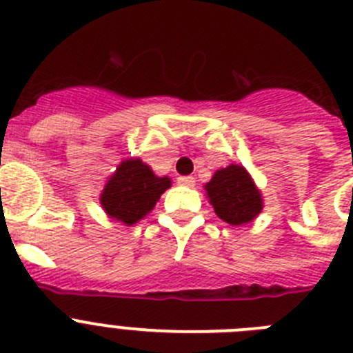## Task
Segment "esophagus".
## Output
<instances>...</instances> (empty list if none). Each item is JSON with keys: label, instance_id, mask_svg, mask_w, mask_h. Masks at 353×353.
Here are the masks:
<instances>
[{"label": "esophagus", "instance_id": "obj_1", "mask_svg": "<svg viewBox=\"0 0 353 353\" xmlns=\"http://www.w3.org/2000/svg\"><path fill=\"white\" fill-rule=\"evenodd\" d=\"M177 183H179L181 186H188V188H192L193 184H195V177H193V176H181V177H177Z\"/></svg>", "mask_w": 353, "mask_h": 353}]
</instances>
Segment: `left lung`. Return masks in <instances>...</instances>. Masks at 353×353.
<instances>
[{
  "instance_id": "left-lung-1",
  "label": "left lung",
  "mask_w": 353,
  "mask_h": 353,
  "mask_svg": "<svg viewBox=\"0 0 353 353\" xmlns=\"http://www.w3.org/2000/svg\"><path fill=\"white\" fill-rule=\"evenodd\" d=\"M204 188L218 218L230 225L250 223L262 211L260 190L243 165L232 163L216 170Z\"/></svg>"
}]
</instances>
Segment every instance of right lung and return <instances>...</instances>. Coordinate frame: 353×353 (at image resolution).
Returning <instances> with one entry per match:
<instances>
[{"label":"right lung","instance_id":"1","mask_svg":"<svg viewBox=\"0 0 353 353\" xmlns=\"http://www.w3.org/2000/svg\"><path fill=\"white\" fill-rule=\"evenodd\" d=\"M167 188H170L169 177L154 176L151 167L144 161L128 158L121 161L116 172L109 177L100 195V202L109 218L133 225L153 211Z\"/></svg>","mask_w":353,"mask_h":353}]
</instances>
